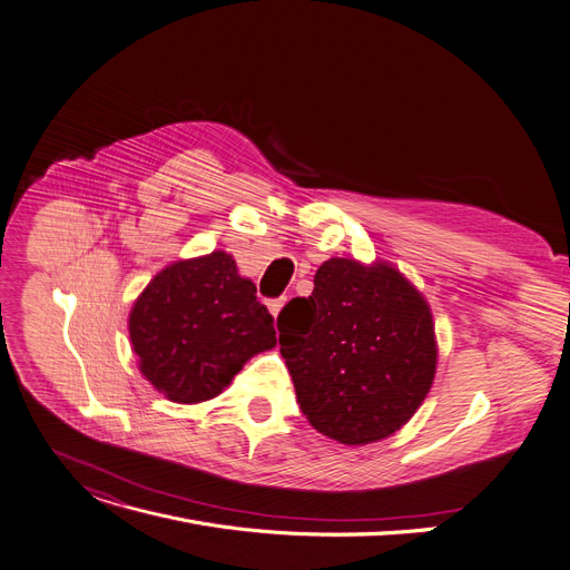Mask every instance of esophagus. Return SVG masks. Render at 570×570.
I'll return each mask as SVG.
<instances>
[{"mask_svg":"<svg viewBox=\"0 0 570 570\" xmlns=\"http://www.w3.org/2000/svg\"><path fill=\"white\" fill-rule=\"evenodd\" d=\"M284 303H286V298H279V301H269L267 303V307H269V312H272V316H279V312H282V307H284Z\"/></svg>","mask_w":570,"mask_h":570,"instance_id":"esophagus-1","label":"esophagus"}]
</instances>
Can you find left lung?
Instances as JSON below:
<instances>
[{"instance_id":"left-lung-1","label":"left lung","mask_w":570,"mask_h":570,"mask_svg":"<svg viewBox=\"0 0 570 570\" xmlns=\"http://www.w3.org/2000/svg\"><path fill=\"white\" fill-rule=\"evenodd\" d=\"M277 328L303 414L342 444L395 433L433 384L438 350L429 303L382 261H326L309 298H293Z\"/></svg>"}]
</instances>
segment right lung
Here are the masks:
<instances>
[{"label":"right lung","mask_w":570,"mask_h":570,"mask_svg":"<svg viewBox=\"0 0 570 570\" xmlns=\"http://www.w3.org/2000/svg\"><path fill=\"white\" fill-rule=\"evenodd\" d=\"M272 324L233 256L212 252L158 272L132 305L130 342L141 375L165 399L190 405L214 399L246 361L272 350Z\"/></svg>","instance_id":"1"}]
</instances>
